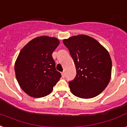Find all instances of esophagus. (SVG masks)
<instances>
[{
  "label": "esophagus",
  "mask_w": 127,
  "mask_h": 127,
  "mask_svg": "<svg viewBox=\"0 0 127 127\" xmlns=\"http://www.w3.org/2000/svg\"><path fill=\"white\" fill-rule=\"evenodd\" d=\"M62 76L63 78H64V77H65V71H63V72L62 73Z\"/></svg>",
  "instance_id": "esophagus-1"
}]
</instances>
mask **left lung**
Returning a JSON list of instances; mask_svg holds the SVG:
<instances>
[{
  "instance_id": "8db88e82",
  "label": "left lung",
  "mask_w": 127,
  "mask_h": 127,
  "mask_svg": "<svg viewBox=\"0 0 127 127\" xmlns=\"http://www.w3.org/2000/svg\"><path fill=\"white\" fill-rule=\"evenodd\" d=\"M76 68V76L69 82L76 97L90 99L105 89L111 76L112 62L108 51L94 38L77 35L64 39Z\"/></svg>"
}]
</instances>
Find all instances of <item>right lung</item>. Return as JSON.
Here are the masks:
<instances>
[{
	"label": "right lung",
	"mask_w": 127,
	"mask_h": 127,
	"mask_svg": "<svg viewBox=\"0 0 127 127\" xmlns=\"http://www.w3.org/2000/svg\"><path fill=\"white\" fill-rule=\"evenodd\" d=\"M59 44L56 38L40 36L30 41L19 53L14 65L16 77L28 95L45 97L60 79L52 56Z\"/></svg>",
	"instance_id": "add662e5"
}]
</instances>
